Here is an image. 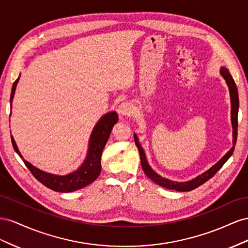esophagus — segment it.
<instances>
[{
    "label": "esophagus",
    "instance_id": "esophagus-1",
    "mask_svg": "<svg viewBox=\"0 0 248 248\" xmlns=\"http://www.w3.org/2000/svg\"><path fill=\"white\" fill-rule=\"evenodd\" d=\"M117 112L119 113L120 115L124 116V117L130 116V115L132 114V113H133V107H132L131 103H129V102H124V103L120 104V105L118 106V108H117Z\"/></svg>",
    "mask_w": 248,
    "mask_h": 248
}]
</instances>
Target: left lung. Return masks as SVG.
I'll use <instances>...</instances> for the list:
<instances>
[{"instance_id": "obj_1", "label": "left lung", "mask_w": 248, "mask_h": 248, "mask_svg": "<svg viewBox=\"0 0 248 248\" xmlns=\"http://www.w3.org/2000/svg\"><path fill=\"white\" fill-rule=\"evenodd\" d=\"M220 75L222 76L223 79L225 80L226 85H228L229 90H230V96H231V122L232 126V146L231 150L226 153L223 157L219 160L215 165L212 166L207 171L202 172V174L197 175L196 178L186 181V182H176L169 180L166 178H163L160 174L155 172L154 169L150 166L146 159V155L144 153V150L139 143V140L136 134H134V139H135V143L137 145V148L140 154V160H141V166L144 173L150 178L153 182H155L157 185L164 187L166 189L180 191V192H187V191H191L197 187L202 185L203 183H206L208 180H210L212 176H213L219 169H220L226 161L230 159L231 155H232V152L235 150L236 141H237V133H238V110H239V96H238V89L235 84L234 79L231 76L229 69L225 67L220 68Z\"/></svg>"}]
</instances>
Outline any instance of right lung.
Listing matches in <instances>:
<instances>
[{"label":"right lung","mask_w":248,"mask_h":248,"mask_svg":"<svg viewBox=\"0 0 248 248\" xmlns=\"http://www.w3.org/2000/svg\"><path fill=\"white\" fill-rule=\"evenodd\" d=\"M18 81L19 77L16 80V82L13 83L10 96V107H12V101L14 97V93H16V85ZM117 120L118 115L115 111L108 112L107 114H104L100 119H98V122L94 125L93 132H91L86 158L84 159L83 163L80 165L79 168L66 174L49 173L35 167L30 163V162H28L24 159L22 154L18 151V147L12 135L11 142L14 151H16L19 157L23 159L24 163L26 164L28 169H29L31 173L41 184H44L46 187L56 191V192H73V191L88 186L89 184L94 182L97 179V176L100 175L102 171V153L109 139L112 128L117 123Z\"/></svg>","instance_id":"right-lung-1"}]
</instances>
